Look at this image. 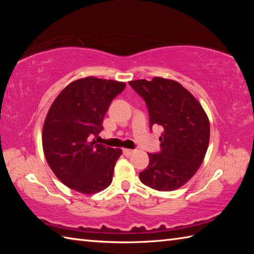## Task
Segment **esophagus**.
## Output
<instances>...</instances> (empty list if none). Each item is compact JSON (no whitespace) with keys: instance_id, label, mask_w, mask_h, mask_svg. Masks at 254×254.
I'll list each match as a JSON object with an SVG mask.
<instances>
[{"instance_id":"obj_1","label":"esophagus","mask_w":254,"mask_h":254,"mask_svg":"<svg viewBox=\"0 0 254 254\" xmlns=\"http://www.w3.org/2000/svg\"><path fill=\"white\" fill-rule=\"evenodd\" d=\"M133 153V150L131 149H123V154L124 156H131Z\"/></svg>"}]
</instances>
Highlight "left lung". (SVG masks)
Returning a JSON list of instances; mask_svg holds the SVG:
<instances>
[{"instance_id":"1","label":"left lung","mask_w":254,"mask_h":254,"mask_svg":"<svg viewBox=\"0 0 254 254\" xmlns=\"http://www.w3.org/2000/svg\"><path fill=\"white\" fill-rule=\"evenodd\" d=\"M143 98L150 128L162 127L160 152L148 153L149 165L139 177L145 186L170 191L198 170L209 142V121L198 101L178 81L154 77L128 81Z\"/></svg>"}]
</instances>
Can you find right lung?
<instances>
[{
	"label": "right lung",
	"instance_id": "1",
	"mask_svg": "<svg viewBox=\"0 0 254 254\" xmlns=\"http://www.w3.org/2000/svg\"><path fill=\"white\" fill-rule=\"evenodd\" d=\"M126 83L86 77L65 87L50 106L42 130L46 160L60 182L81 194H95L112 183L121 149L98 144L103 119Z\"/></svg>",
	"mask_w": 254,
	"mask_h": 254
}]
</instances>
